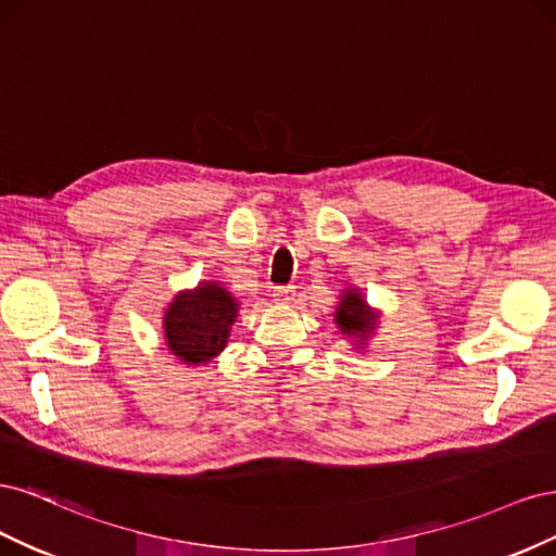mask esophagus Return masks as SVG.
Listing matches in <instances>:
<instances>
[{"label":"esophagus","mask_w":556,"mask_h":556,"mask_svg":"<svg viewBox=\"0 0 556 556\" xmlns=\"http://www.w3.org/2000/svg\"><path fill=\"white\" fill-rule=\"evenodd\" d=\"M274 301L276 304H290V301H294L292 285H278V288H274Z\"/></svg>","instance_id":"1"}]
</instances>
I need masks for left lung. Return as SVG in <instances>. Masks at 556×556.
<instances>
[{
  "label": "left lung",
  "mask_w": 556,
  "mask_h": 556,
  "mask_svg": "<svg viewBox=\"0 0 556 556\" xmlns=\"http://www.w3.org/2000/svg\"><path fill=\"white\" fill-rule=\"evenodd\" d=\"M336 323L343 333L366 336L376 325V315L366 308V301L357 292H345L339 311H336Z\"/></svg>",
  "instance_id": "1"
}]
</instances>
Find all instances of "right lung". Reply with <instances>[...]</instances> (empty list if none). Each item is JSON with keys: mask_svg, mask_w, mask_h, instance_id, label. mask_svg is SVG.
<instances>
[{"mask_svg": "<svg viewBox=\"0 0 556 556\" xmlns=\"http://www.w3.org/2000/svg\"><path fill=\"white\" fill-rule=\"evenodd\" d=\"M233 296L215 282H201L194 292H182L166 308L164 333L180 362L204 364L227 343L229 327L239 308Z\"/></svg>", "mask_w": 556, "mask_h": 556, "instance_id": "right-lung-1", "label": "right lung"}]
</instances>
